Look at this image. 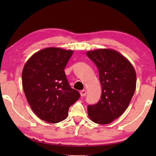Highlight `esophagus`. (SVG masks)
Masks as SVG:
<instances>
[{"mask_svg":"<svg viewBox=\"0 0 156 156\" xmlns=\"http://www.w3.org/2000/svg\"><path fill=\"white\" fill-rule=\"evenodd\" d=\"M80 96H85L86 94H87V91L86 90H84V89H83V90H82L80 91Z\"/></svg>","mask_w":156,"mask_h":156,"instance_id":"1","label":"esophagus"}]
</instances>
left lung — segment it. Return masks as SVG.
I'll return each mask as SVG.
<instances>
[{"mask_svg": "<svg viewBox=\"0 0 156 156\" xmlns=\"http://www.w3.org/2000/svg\"><path fill=\"white\" fill-rule=\"evenodd\" d=\"M87 56L98 69L102 87L99 102L87 106L88 115L94 122L107 125L128 107L136 90V73L131 62L115 50L96 49Z\"/></svg>", "mask_w": 156, "mask_h": 156, "instance_id": "left-lung-1", "label": "left lung"}]
</instances>
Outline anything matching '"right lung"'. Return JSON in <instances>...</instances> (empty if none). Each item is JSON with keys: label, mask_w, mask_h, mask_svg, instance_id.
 Instances as JSON below:
<instances>
[{"label": "right lung", "mask_w": 156, "mask_h": 156, "mask_svg": "<svg viewBox=\"0 0 156 156\" xmlns=\"http://www.w3.org/2000/svg\"><path fill=\"white\" fill-rule=\"evenodd\" d=\"M73 53L58 47L43 49L34 54L23 69L26 98L34 113L45 122L66 119L69 107L80 97L69 86L64 71Z\"/></svg>", "instance_id": "1"}]
</instances>
